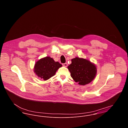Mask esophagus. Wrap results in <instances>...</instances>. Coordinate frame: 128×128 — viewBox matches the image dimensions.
Segmentation results:
<instances>
[{
  "mask_svg": "<svg viewBox=\"0 0 128 128\" xmlns=\"http://www.w3.org/2000/svg\"><path fill=\"white\" fill-rule=\"evenodd\" d=\"M62 65L64 66V67H67L68 66V64L67 63H63L62 64Z\"/></svg>",
  "mask_w": 128,
  "mask_h": 128,
  "instance_id": "obj_1",
  "label": "esophagus"
}]
</instances>
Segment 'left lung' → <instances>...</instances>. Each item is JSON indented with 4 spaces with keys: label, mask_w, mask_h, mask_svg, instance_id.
<instances>
[{
    "label": "left lung",
    "mask_w": 128,
    "mask_h": 128,
    "mask_svg": "<svg viewBox=\"0 0 128 128\" xmlns=\"http://www.w3.org/2000/svg\"><path fill=\"white\" fill-rule=\"evenodd\" d=\"M68 68L74 81L82 85L91 82L97 71L96 66L90 61L77 57L72 60V64Z\"/></svg>",
    "instance_id": "left-lung-1"
}]
</instances>
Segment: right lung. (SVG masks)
<instances>
[{
    "mask_svg": "<svg viewBox=\"0 0 128 128\" xmlns=\"http://www.w3.org/2000/svg\"><path fill=\"white\" fill-rule=\"evenodd\" d=\"M61 67L62 65L58 62H55L52 58L46 56L36 62L34 72L38 77L46 80L53 76Z\"/></svg>",
    "mask_w": 128,
    "mask_h": 128,
    "instance_id": "add662e5",
    "label": "right lung"
}]
</instances>
